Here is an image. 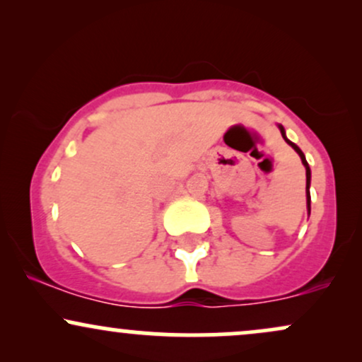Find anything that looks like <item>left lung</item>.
<instances>
[{"instance_id":"1","label":"left lung","mask_w":362,"mask_h":362,"mask_svg":"<svg viewBox=\"0 0 362 362\" xmlns=\"http://www.w3.org/2000/svg\"><path fill=\"white\" fill-rule=\"evenodd\" d=\"M279 127H281V134H282V138L286 139V143L291 144V146L294 148V151H296L298 155L301 156V161H303V165H305V168H306V187H308V185H310V178H311V172H310V167H308V161H306V158H305V155H303V151H301V149L298 148L296 144H294V143H291V141H289L288 138H286V134H284V129H282V126H279ZM306 199H308V201H306V202H308V213H310V190H308V197H306Z\"/></svg>"}]
</instances>
